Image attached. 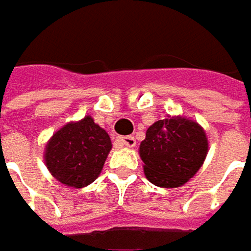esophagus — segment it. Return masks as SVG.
Listing matches in <instances>:
<instances>
[{"label":"esophagus","instance_id":"obj_1","mask_svg":"<svg viewBox=\"0 0 251 251\" xmlns=\"http://www.w3.org/2000/svg\"><path fill=\"white\" fill-rule=\"evenodd\" d=\"M118 141H120L123 146H126V147H134V146H136V139H134L133 136H124V137H120Z\"/></svg>","mask_w":251,"mask_h":251}]
</instances>
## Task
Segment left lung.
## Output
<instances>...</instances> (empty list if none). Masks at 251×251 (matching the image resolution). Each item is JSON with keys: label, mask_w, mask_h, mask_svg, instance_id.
Segmentation results:
<instances>
[{"label": "left lung", "mask_w": 251, "mask_h": 251, "mask_svg": "<svg viewBox=\"0 0 251 251\" xmlns=\"http://www.w3.org/2000/svg\"><path fill=\"white\" fill-rule=\"evenodd\" d=\"M139 153L149 182L160 188H179L204 165L208 137L197 121L168 115L147 128Z\"/></svg>", "instance_id": "obj_1"}]
</instances>
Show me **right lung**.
Here are the masks:
<instances>
[{
	"label": "right lung",
	"instance_id": "add662e5",
	"mask_svg": "<svg viewBox=\"0 0 251 251\" xmlns=\"http://www.w3.org/2000/svg\"><path fill=\"white\" fill-rule=\"evenodd\" d=\"M111 147L108 133L91 115H85L65 124L49 139L43 157L54 179L79 189L100 176Z\"/></svg>",
	"mask_w": 251,
	"mask_h": 251
}]
</instances>
